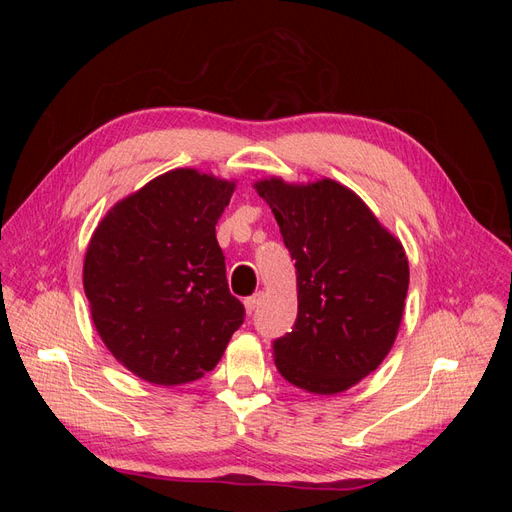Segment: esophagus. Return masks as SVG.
Wrapping results in <instances>:
<instances>
[{
  "mask_svg": "<svg viewBox=\"0 0 512 512\" xmlns=\"http://www.w3.org/2000/svg\"><path fill=\"white\" fill-rule=\"evenodd\" d=\"M260 301H262V294H260V292L252 294V297H247V299H245V309H247V314H254V312H256V307L260 305Z\"/></svg>",
  "mask_w": 512,
  "mask_h": 512,
  "instance_id": "obj_1",
  "label": "esophagus"
}]
</instances>
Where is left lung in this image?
<instances>
[{
	"label": "left lung",
	"instance_id": "8db88e82",
	"mask_svg": "<svg viewBox=\"0 0 512 512\" xmlns=\"http://www.w3.org/2000/svg\"><path fill=\"white\" fill-rule=\"evenodd\" d=\"M294 260L299 314L273 339L275 365L299 389L331 395L369 376L389 354L404 316L408 258L363 200L322 179L256 183Z\"/></svg>",
	"mask_w": 512,
	"mask_h": 512
}]
</instances>
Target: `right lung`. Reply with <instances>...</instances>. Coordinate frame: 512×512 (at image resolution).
I'll return each instance as SVG.
<instances>
[{"label": "right lung", "instance_id": "right-lung-1", "mask_svg": "<svg viewBox=\"0 0 512 512\" xmlns=\"http://www.w3.org/2000/svg\"><path fill=\"white\" fill-rule=\"evenodd\" d=\"M235 185L170 170L121 200L87 247L91 318L119 363L153 384L211 371L245 318L215 239Z\"/></svg>", "mask_w": 512, "mask_h": 512}]
</instances>
